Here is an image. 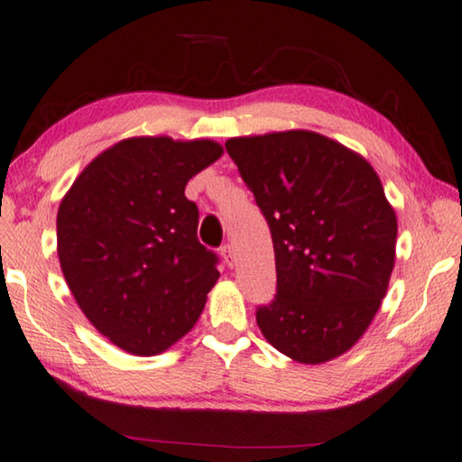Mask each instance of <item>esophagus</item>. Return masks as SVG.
Listing matches in <instances>:
<instances>
[{
    "mask_svg": "<svg viewBox=\"0 0 462 462\" xmlns=\"http://www.w3.org/2000/svg\"><path fill=\"white\" fill-rule=\"evenodd\" d=\"M220 254H222V258H224V263L228 264V266H232L234 264V250H232V246L230 245H224L222 248H220Z\"/></svg>",
    "mask_w": 462,
    "mask_h": 462,
    "instance_id": "obj_1",
    "label": "esophagus"
}]
</instances>
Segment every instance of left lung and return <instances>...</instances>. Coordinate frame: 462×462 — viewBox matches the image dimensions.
Here are the masks:
<instances>
[{"label":"left lung","mask_w":462,"mask_h":462,"mask_svg":"<svg viewBox=\"0 0 462 462\" xmlns=\"http://www.w3.org/2000/svg\"><path fill=\"white\" fill-rule=\"evenodd\" d=\"M268 222L276 295L256 323L299 364L346 354L374 321L396 260V212L365 159L315 131L226 141Z\"/></svg>","instance_id":"obj_1"}]
</instances>
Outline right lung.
I'll return each mask as SVG.
<instances>
[{
    "mask_svg": "<svg viewBox=\"0 0 462 462\" xmlns=\"http://www.w3.org/2000/svg\"><path fill=\"white\" fill-rule=\"evenodd\" d=\"M212 139H123L62 198L58 258L95 329L133 356H157L202 315L217 256L198 240L188 181L222 157Z\"/></svg>",
    "mask_w": 462,
    "mask_h": 462,
    "instance_id": "add662e5",
    "label": "right lung"
}]
</instances>
